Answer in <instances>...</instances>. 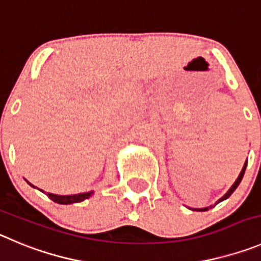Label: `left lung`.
Masks as SVG:
<instances>
[{
    "label": "left lung",
    "instance_id": "left-lung-1",
    "mask_svg": "<svg viewBox=\"0 0 261 261\" xmlns=\"http://www.w3.org/2000/svg\"><path fill=\"white\" fill-rule=\"evenodd\" d=\"M246 166H247V161H246V164H245V166H243V169H242V171H241V174H240V176L237 177V180H236L234 181V184H233L232 187H230V189L228 192H226L225 194H224L223 197H221L220 199H219L218 202H216V203H219V202H221V201H224V199H226L228 198V197L230 196V194L233 193V192L236 191V189H237V187L240 186V182H241V180H242V177H243V175H245V170H246ZM193 210H196V211H207L208 210V207H204V208H193Z\"/></svg>",
    "mask_w": 261,
    "mask_h": 261
}]
</instances>
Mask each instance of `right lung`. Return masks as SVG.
Returning <instances> with one entry per match:
<instances>
[{
    "label": "right lung",
    "mask_w": 261,
    "mask_h": 261,
    "mask_svg": "<svg viewBox=\"0 0 261 261\" xmlns=\"http://www.w3.org/2000/svg\"><path fill=\"white\" fill-rule=\"evenodd\" d=\"M29 184H31V182H29ZM32 187H35V186H32ZM91 194H92V192H87V193H81V194H73V196H58V194L47 193V196H48V198L53 199V201L57 202V203L69 204V203H74V202L84 201V199L89 198Z\"/></svg>",
    "instance_id": "right-lung-1"
}]
</instances>
